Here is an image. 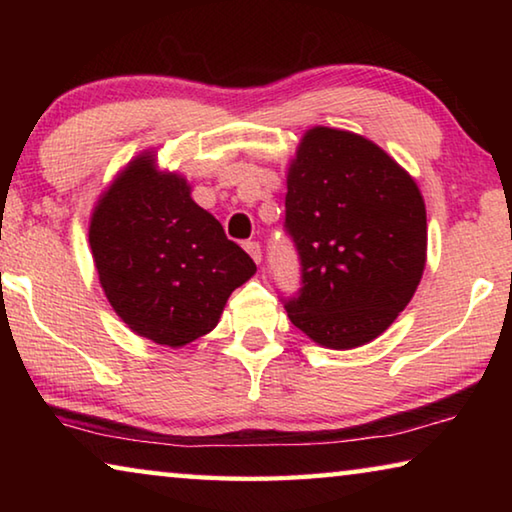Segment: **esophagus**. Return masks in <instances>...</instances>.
I'll return each mask as SVG.
<instances>
[{
	"instance_id": "obj_1",
	"label": "esophagus",
	"mask_w": 512,
	"mask_h": 512,
	"mask_svg": "<svg viewBox=\"0 0 512 512\" xmlns=\"http://www.w3.org/2000/svg\"><path fill=\"white\" fill-rule=\"evenodd\" d=\"M244 248H246V253L255 259V262L259 264L262 262V246L257 244V241H246L244 244Z\"/></svg>"
}]
</instances>
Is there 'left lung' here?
Masks as SVG:
<instances>
[{
	"mask_svg": "<svg viewBox=\"0 0 512 512\" xmlns=\"http://www.w3.org/2000/svg\"><path fill=\"white\" fill-rule=\"evenodd\" d=\"M284 230L302 287L284 309L332 350L377 339L409 305L427 262V210L415 180L366 137L316 126L287 176Z\"/></svg>",
	"mask_w": 512,
	"mask_h": 512,
	"instance_id": "1",
	"label": "left lung"
}]
</instances>
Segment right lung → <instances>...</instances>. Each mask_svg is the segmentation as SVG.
Returning <instances> with one entry per match:
<instances>
[{
    "mask_svg": "<svg viewBox=\"0 0 512 512\" xmlns=\"http://www.w3.org/2000/svg\"><path fill=\"white\" fill-rule=\"evenodd\" d=\"M99 282L117 316L158 345L183 348L212 332L230 293L257 266L192 201L178 173L137 155L101 194L90 221Z\"/></svg>",
    "mask_w": 512,
    "mask_h": 512,
    "instance_id": "obj_1",
    "label": "right lung"
}]
</instances>
